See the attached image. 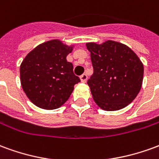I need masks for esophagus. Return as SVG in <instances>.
<instances>
[{"instance_id":"34e87169","label":"esophagus","mask_w":159,"mask_h":159,"mask_svg":"<svg viewBox=\"0 0 159 159\" xmlns=\"http://www.w3.org/2000/svg\"><path fill=\"white\" fill-rule=\"evenodd\" d=\"M80 79H81V82L82 83H86L87 79H88V76H87V74H83L82 76H80Z\"/></svg>"}]
</instances>
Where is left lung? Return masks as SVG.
<instances>
[{
  "label": "left lung",
  "mask_w": 159,
  "mask_h": 159,
  "mask_svg": "<svg viewBox=\"0 0 159 159\" xmlns=\"http://www.w3.org/2000/svg\"><path fill=\"white\" fill-rule=\"evenodd\" d=\"M93 73L88 80L93 100L105 111L123 109L140 92L143 64L128 46L114 41L87 43Z\"/></svg>",
  "instance_id": "left-lung-1"
}]
</instances>
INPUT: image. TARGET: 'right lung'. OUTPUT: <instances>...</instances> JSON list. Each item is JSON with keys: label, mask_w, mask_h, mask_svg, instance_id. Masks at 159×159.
I'll return each instance as SVG.
<instances>
[{"label": "right lung", "mask_w": 159, "mask_h": 159, "mask_svg": "<svg viewBox=\"0 0 159 159\" xmlns=\"http://www.w3.org/2000/svg\"><path fill=\"white\" fill-rule=\"evenodd\" d=\"M73 46L51 40L30 52L20 66L23 90L36 107L57 109L66 102L80 78L73 72V65L66 60Z\"/></svg>", "instance_id": "add662e5"}]
</instances>
